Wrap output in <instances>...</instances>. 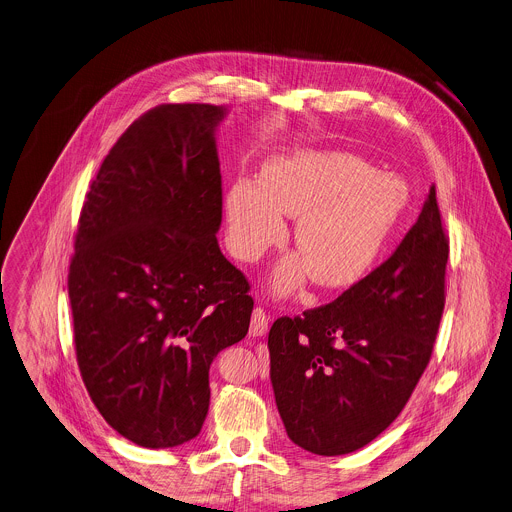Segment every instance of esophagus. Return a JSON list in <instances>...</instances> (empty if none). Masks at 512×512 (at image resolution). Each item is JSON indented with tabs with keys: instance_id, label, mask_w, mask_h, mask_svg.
Instances as JSON below:
<instances>
[{
	"instance_id": "34e87169",
	"label": "esophagus",
	"mask_w": 512,
	"mask_h": 512,
	"mask_svg": "<svg viewBox=\"0 0 512 512\" xmlns=\"http://www.w3.org/2000/svg\"><path fill=\"white\" fill-rule=\"evenodd\" d=\"M269 327V316L265 314L263 308H255L253 316H251V327H249V335L253 337H263L267 333Z\"/></svg>"
}]
</instances>
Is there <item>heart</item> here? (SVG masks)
Instances as JSON below:
<instances>
[{
    "label": "heart",
    "instance_id": "b5f03b06",
    "mask_svg": "<svg viewBox=\"0 0 512 512\" xmlns=\"http://www.w3.org/2000/svg\"><path fill=\"white\" fill-rule=\"evenodd\" d=\"M410 202L406 183L376 173L359 157L298 149L271 157L259 183L237 181L226 194V239L253 261L284 237L296 218L298 253L280 263L273 290L290 294L310 273L324 290H347L374 269Z\"/></svg>",
    "mask_w": 512,
    "mask_h": 512
}]
</instances>
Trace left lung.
<instances>
[{
    "mask_svg": "<svg viewBox=\"0 0 512 512\" xmlns=\"http://www.w3.org/2000/svg\"><path fill=\"white\" fill-rule=\"evenodd\" d=\"M447 257L433 185L388 261L335 302L273 322L269 376L298 447L345 455L394 423L433 353Z\"/></svg>",
    "mask_w": 512,
    "mask_h": 512,
    "instance_id": "obj_1",
    "label": "left lung"
}]
</instances>
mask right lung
<instances>
[{
	"mask_svg": "<svg viewBox=\"0 0 512 512\" xmlns=\"http://www.w3.org/2000/svg\"><path fill=\"white\" fill-rule=\"evenodd\" d=\"M226 114L149 110L104 159L79 216L69 300L81 378L106 423L149 449L202 431L210 365L249 331V282L216 239Z\"/></svg>",
	"mask_w": 512,
	"mask_h": 512,
	"instance_id": "obj_1",
	"label": "right lung"
}]
</instances>
